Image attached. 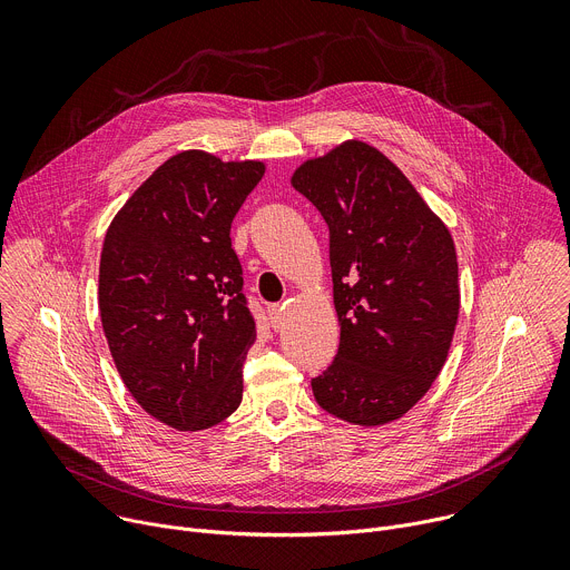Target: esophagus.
<instances>
[{
    "label": "esophagus",
    "mask_w": 570,
    "mask_h": 570,
    "mask_svg": "<svg viewBox=\"0 0 570 570\" xmlns=\"http://www.w3.org/2000/svg\"><path fill=\"white\" fill-rule=\"evenodd\" d=\"M268 315H271L273 327L279 332V330L284 327V306H279V304H273V306H268Z\"/></svg>",
    "instance_id": "obj_1"
}]
</instances>
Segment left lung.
Here are the masks:
<instances>
[{"mask_svg": "<svg viewBox=\"0 0 570 570\" xmlns=\"http://www.w3.org/2000/svg\"><path fill=\"white\" fill-rule=\"evenodd\" d=\"M291 185L330 227L341 345L311 379L324 411L361 426L409 413L438 379L460 311L446 225L365 141L308 159Z\"/></svg>", "mask_w": 570, "mask_h": 570, "instance_id": "left-lung-1", "label": "left lung"}]
</instances>
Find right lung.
Listing matches in <instances>:
<instances>
[{
  "mask_svg": "<svg viewBox=\"0 0 570 570\" xmlns=\"http://www.w3.org/2000/svg\"><path fill=\"white\" fill-rule=\"evenodd\" d=\"M264 171L262 161L178 153L106 232L99 311L110 354L141 409L178 431L223 422L243 396L257 322L229 227Z\"/></svg>",
  "mask_w": 570,
  "mask_h": 570,
  "instance_id": "right-lung-1",
  "label": "right lung"
}]
</instances>
